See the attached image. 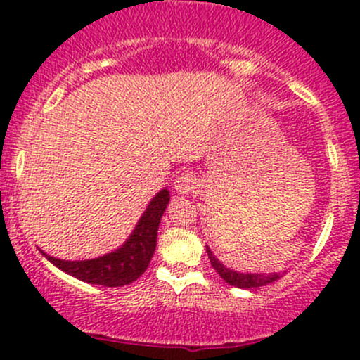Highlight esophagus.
Segmentation results:
<instances>
[{
    "instance_id": "obj_1",
    "label": "esophagus",
    "mask_w": 360,
    "mask_h": 360,
    "mask_svg": "<svg viewBox=\"0 0 360 360\" xmlns=\"http://www.w3.org/2000/svg\"><path fill=\"white\" fill-rule=\"evenodd\" d=\"M198 186H200V184H198L197 176L191 172H184V174H181V176H177L176 183H174V188H176V191L179 195L195 193Z\"/></svg>"
}]
</instances>
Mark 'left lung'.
<instances>
[{"instance_id":"left-lung-1","label":"left lung","mask_w":360,"mask_h":360,"mask_svg":"<svg viewBox=\"0 0 360 360\" xmlns=\"http://www.w3.org/2000/svg\"><path fill=\"white\" fill-rule=\"evenodd\" d=\"M207 256H209L210 264H212L214 270L219 274V277L223 278L226 284L233 285V288L240 289H252V288H261V285L271 284V282L278 281L282 277L281 271H274V274H242V271H235L231 268H226L216 256L212 254L209 245H207Z\"/></svg>"}]
</instances>
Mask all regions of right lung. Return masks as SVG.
I'll list each match as a JSON object with an SVG mask.
<instances>
[{"label":"right lung","mask_w":360,"mask_h":360,"mask_svg":"<svg viewBox=\"0 0 360 360\" xmlns=\"http://www.w3.org/2000/svg\"><path fill=\"white\" fill-rule=\"evenodd\" d=\"M169 200V190L167 188L160 190L151 198L150 205L146 207L139 223L136 224L125 244L112 252L85 261L57 259L43 250L41 254L59 270L66 271L68 275H72L86 284L106 285V288H122V285L132 284L146 271L148 264L153 257L160 221H162Z\"/></svg>","instance_id":"1"}]
</instances>
